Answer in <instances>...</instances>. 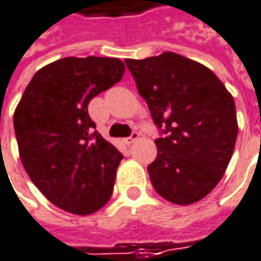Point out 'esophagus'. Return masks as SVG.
I'll list each match as a JSON object with an SVG mask.
<instances>
[{"mask_svg": "<svg viewBox=\"0 0 261 261\" xmlns=\"http://www.w3.org/2000/svg\"><path fill=\"white\" fill-rule=\"evenodd\" d=\"M137 139H139V133H137V131H134L130 137H125V139H124V143H125L127 146H130V145H133V143H134Z\"/></svg>", "mask_w": 261, "mask_h": 261, "instance_id": "1", "label": "esophagus"}]
</instances>
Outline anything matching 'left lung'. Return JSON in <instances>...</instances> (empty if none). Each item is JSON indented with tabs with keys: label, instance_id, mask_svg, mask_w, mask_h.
<instances>
[{
	"label": "left lung",
	"instance_id": "8db88e82",
	"mask_svg": "<svg viewBox=\"0 0 261 261\" xmlns=\"http://www.w3.org/2000/svg\"><path fill=\"white\" fill-rule=\"evenodd\" d=\"M125 63L165 134L155 140L158 155L147 167L155 191L177 205L201 201L222 180L235 149L232 94L207 66L173 51Z\"/></svg>",
	"mask_w": 261,
	"mask_h": 261
}]
</instances>
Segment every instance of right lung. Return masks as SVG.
<instances>
[{"label":"right lung","instance_id":"right-lung-1","mask_svg":"<svg viewBox=\"0 0 261 261\" xmlns=\"http://www.w3.org/2000/svg\"><path fill=\"white\" fill-rule=\"evenodd\" d=\"M115 57H65L41 68L14 111V131L24 170L56 207L88 216L112 196L122 155L105 140L88 103L121 81Z\"/></svg>","mask_w":261,"mask_h":261}]
</instances>
